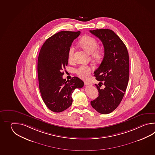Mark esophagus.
<instances>
[{
    "mask_svg": "<svg viewBox=\"0 0 155 155\" xmlns=\"http://www.w3.org/2000/svg\"><path fill=\"white\" fill-rule=\"evenodd\" d=\"M84 83H85V85H92V83L91 82H90L89 81H85Z\"/></svg>",
    "mask_w": 155,
    "mask_h": 155,
    "instance_id": "esophagus-1",
    "label": "esophagus"
}]
</instances>
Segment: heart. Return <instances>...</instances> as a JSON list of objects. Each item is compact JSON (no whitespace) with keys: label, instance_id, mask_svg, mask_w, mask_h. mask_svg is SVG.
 Returning <instances> with one entry per match:
<instances>
[{"label":"heart","instance_id":"obj_1","mask_svg":"<svg viewBox=\"0 0 155 155\" xmlns=\"http://www.w3.org/2000/svg\"><path fill=\"white\" fill-rule=\"evenodd\" d=\"M80 43L89 53H92V55L95 58H99L101 55V51L99 50H96L98 46L97 40L91 36H85L82 38ZM75 48L74 45L70 47L68 53V60L70 62L73 61ZM91 72V68L86 65H82L76 70V73L81 78H87Z\"/></svg>","mask_w":155,"mask_h":155}]
</instances>
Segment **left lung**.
Masks as SVG:
<instances>
[{"mask_svg":"<svg viewBox=\"0 0 155 155\" xmlns=\"http://www.w3.org/2000/svg\"><path fill=\"white\" fill-rule=\"evenodd\" d=\"M101 41L104 47V56L97 69L94 72L95 84L99 96L91 101L92 107L102 114L115 110L121 102L129 79L128 51L121 39L111 30H90ZM104 85L101 88L102 85Z\"/></svg>","mask_w":155,"mask_h":155,"instance_id":"obj_1","label":"left lung"}]
</instances>
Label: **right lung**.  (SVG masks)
<instances>
[{"instance_id": "obj_1", "label": "right lung", "mask_w": 155, "mask_h": 155, "mask_svg": "<svg viewBox=\"0 0 155 155\" xmlns=\"http://www.w3.org/2000/svg\"><path fill=\"white\" fill-rule=\"evenodd\" d=\"M80 31H61L50 37L44 43L38 61L40 91L43 101L51 111L60 112L73 102L75 89L82 88L84 83L74 76L69 81L63 78L68 64V53L74 40Z\"/></svg>"}]
</instances>
